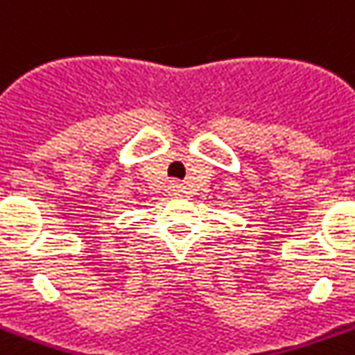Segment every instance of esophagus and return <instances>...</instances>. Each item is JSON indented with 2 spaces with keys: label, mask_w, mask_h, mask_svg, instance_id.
<instances>
[{
  "label": "esophagus",
  "mask_w": 355,
  "mask_h": 355,
  "mask_svg": "<svg viewBox=\"0 0 355 355\" xmlns=\"http://www.w3.org/2000/svg\"><path fill=\"white\" fill-rule=\"evenodd\" d=\"M173 187H177V186H173ZM173 191H175V189H173Z\"/></svg>",
  "instance_id": "esophagus-1"
}]
</instances>
